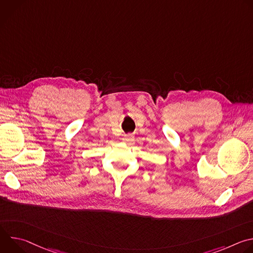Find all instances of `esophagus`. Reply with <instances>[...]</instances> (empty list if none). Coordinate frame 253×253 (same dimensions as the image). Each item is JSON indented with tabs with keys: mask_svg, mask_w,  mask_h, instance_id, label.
<instances>
[{
	"mask_svg": "<svg viewBox=\"0 0 253 253\" xmlns=\"http://www.w3.org/2000/svg\"><path fill=\"white\" fill-rule=\"evenodd\" d=\"M124 142H131L133 140V135L132 134H125L122 138Z\"/></svg>",
	"mask_w": 253,
	"mask_h": 253,
	"instance_id": "esophagus-1",
	"label": "esophagus"
}]
</instances>
